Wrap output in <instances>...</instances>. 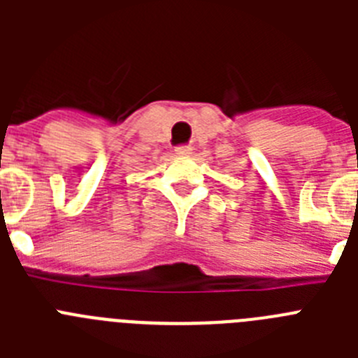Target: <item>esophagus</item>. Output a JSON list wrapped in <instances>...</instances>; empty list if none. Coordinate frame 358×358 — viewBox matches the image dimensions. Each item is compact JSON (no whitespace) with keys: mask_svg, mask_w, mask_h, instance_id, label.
Instances as JSON below:
<instances>
[{"mask_svg":"<svg viewBox=\"0 0 358 358\" xmlns=\"http://www.w3.org/2000/svg\"><path fill=\"white\" fill-rule=\"evenodd\" d=\"M176 154L177 156H188V154H192V147L189 145H177Z\"/></svg>","mask_w":358,"mask_h":358,"instance_id":"1","label":"esophagus"}]
</instances>
